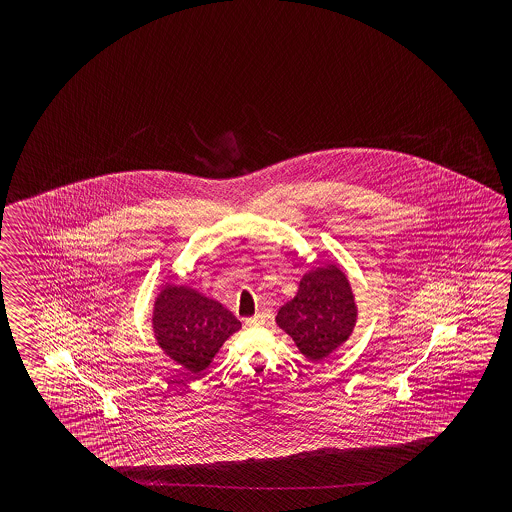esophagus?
Returning a JSON list of instances; mask_svg holds the SVG:
<instances>
[{"label":"esophagus","instance_id":"1","mask_svg":"<svg viewBox=\"0 0 512 512\" xmlns=\"http://www.w3.org/2000/svg\"><path fill=\"white\" fill-rule=\"evenodd\" d=\"M245 324L249 327L263 326L265 324V315H254L252 318H247Z\"/></svg>","mask_w":512,"mask_h":512}]
</instances>
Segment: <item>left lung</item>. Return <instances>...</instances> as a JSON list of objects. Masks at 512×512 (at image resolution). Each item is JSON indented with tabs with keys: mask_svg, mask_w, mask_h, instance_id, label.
<instances>
[{
	"mask_svg": "<svg viewBox=\"0 0 512 512\" xmlns=\"http://www.w3.org/2000/svg\"><path fill=\"white\" fill-rule=\"evenodd\" d=\"M355 320V298L346 274L337 265L307 272L296 296L276 315V324L315 362L326 359L348 340Z\"/></svg>",
	"mask_w": 512,
	"mask_h": 512,
	"instance_id": "1",
	"label": "left lung"
}]
</instances>
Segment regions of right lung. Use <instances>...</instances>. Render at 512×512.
<instances>
[{
    "label": "right lung",
    "instance_id": "add662e5",
    "mask_svg": "<svg viewBox=\"0 0 512 512\" xmlns=\"http://www.w3.org/2000/svg\"><path fill=\"white\" fill-rule=\"evenodd\" d=\"M223 305L188 287L166 285L153 307V331L164 353L199 375L223 342L240 329Z\"/></svg>",
    "mask_w": 512,
    "mask_h": 512
}]
</instances>
